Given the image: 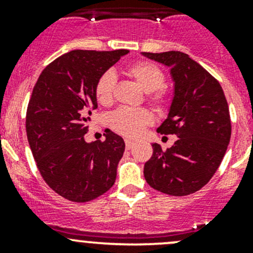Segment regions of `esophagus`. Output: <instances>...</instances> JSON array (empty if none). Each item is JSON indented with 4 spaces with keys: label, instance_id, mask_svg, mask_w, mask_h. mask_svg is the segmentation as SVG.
<instances>
[{
    "label": "esophagus",
    "instance_id": "esophagus-1",
    "mask_svg": "<svg viewBox=\"0 0 253 253\" xmlns=\"http://www.w3.org/2000/svg\"><path fill=\"white\" fill-rule=\"evenodd\" d=\"M125 144H126V148H127V149H129V148H132V147H133L134 142L132 141V139H128V138H126V139H125Z\"/></svg>",
    "mask_w": 253,
    "mask_h": 253
}]
</instances>
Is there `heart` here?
<instances>
[{"mask_svg":"<svg viewBox=\"0 0 253 253\" xmlns=\"http://www.w3.org/2000/svg\"><path fill=\"white\" fill-rule=\"evenodd\" d=\"M127 73L134 79L137 84L148 93V99L157 108L163 109L169 101L167 89L164 88L165 73L155 63L139 61L127 68ZM116 85V76L112 71H106L95 86L96 100L100 105L109 106L114 101V91ZM153 117L144 109L121 108L110 116L112 129L126 137H137L142 133L144 127L152 122Z\"/></svg>","mask_w":253,"mask_h":253,"instance_id":"heart-1","label":"heart"}]
</instances>
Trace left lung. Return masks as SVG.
Wrapping results in <instances>:
<instances>
[{
    "label": "left lung",
    "mask_w": 253,
    "mask_h": 253,
    "mask_svg": "<svg viewBox=\"0 0 253 253\" xmlns=\"http://www.w3.org/2000/svg\"><path fill=\"white\" fill-rule=\"evenodd\" d=\"M142 55L170 70L174 94L168 117L157 131L177 137L167 150L153 143V155L144 165L145 181L167 195H191L215 174L230 142L225 95L219 82L187 53Z\"/></svg>",
    "instance_id": "obj_1"
}]
</instances>
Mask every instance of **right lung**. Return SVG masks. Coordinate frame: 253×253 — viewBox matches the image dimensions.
<instances>
[{
    "label": "right lung",
    "instance_id": "right-lung-1",
    "mask_svg": "<svg viewBox=\"0 0 253 253\" xmlns=\"http://www.w3.org/2000/svg\"><path fill=\"white\" fill-rule=\"evenodd\" d=\"M128 50H73L46 66L27 110L28 142L45 182L66 200L88 202L110 190L125 152L122 137L108 129L105 141L85 142L95 86Z\"/></svg>",
    "mask_w": 253,
    "mask_h": 253
}]
</instances>
